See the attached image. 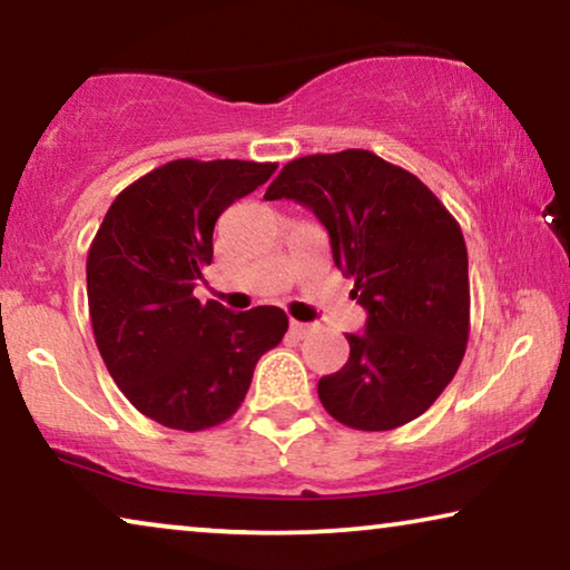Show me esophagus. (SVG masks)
Segmentation results:
<instances>
[{"instance_id": "esophagus-1", "label": "esophagus", "mask_w": 570, "mask_h": 570, "mask_svg": "<svg viewBox=\"0 0 570 570\" xmlns=\"http://www.w3.org/2000/svg\"><path fill=\"white\" fill-rule=\"evenodd\" d=\"M291 334L298 336V340H303V336L311 334V326L301 324V321H291Z\"/></svg>"}]
</instances>
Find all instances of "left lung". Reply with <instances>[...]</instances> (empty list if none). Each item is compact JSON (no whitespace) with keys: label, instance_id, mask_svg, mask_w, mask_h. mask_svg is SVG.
Listing matches in <instances>:
<instances>
[{"label":"left lung","instance_id":"left-lung-1","mask_svg":"<svg viewBox=\"0 0 570 570\" xmlns=\"http://www.w3.org/2000/svg\"><path fill=\"white\" fill-rule=\"evenodd\" d=\"M313 210L334 265L354 279L365 332L346 334L350 360L318 381L336 422L387 432L422 416L455 377L470 332L463 230L411 171L346 148L285 164L265 200Z\"/></svg>","mask_w":570,"mask_h":570}]
</instances>
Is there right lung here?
Here are the masks:
<instances>
[{
	"mask_svg": "<svg viewBox=\"0 0 570 570\" xmlns=\"http://www.w3.org/2000/svg\"><path fill=\"white\" fill-rule=\"evenodd\" d=\"M277 164L177 159L136 179L107 210L87 257L95 342L122 395L169 429L200 432L236 414L262 354L283 342L275 305L228 311L193 295L220 213Z\"/></svg>",
	"mask_w": 570,
	"mask_h": 570,
	"instance_id": "1",
	"label": "right lung"
}]
</instances>
